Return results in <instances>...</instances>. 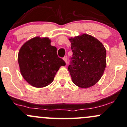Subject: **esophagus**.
Returning a JSON list of instances; mask_svg holds the SVG:
<instances>
[{"mask_svg": "<svg viewBox=\"0 0 127 127\" xmlns=\"http://www.w3.org/2000/svg\"><path fill=\"white\" fill-rule=\"evenodd\" d=\"M64 61H65V62L66 63V64H67V56H66L64 57Z\"/></svg>", "mask_w": 127, "mask_h": 127, "instance_id": "esophagus-1", "label": "esophagus"}]
</instances>
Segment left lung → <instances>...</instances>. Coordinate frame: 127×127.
<instances>
[{"label":"left lung","instance_id":"obj_1","mask_svg":"<svg viewBox=\"0 0 127 127\" xmlns=\"http://www.w3.org/2000/svg\"><path fill=\"white\" fill-rule=\"evenodd\" d=\"M73 57L68 67L73 83L83 89L97 83L106 65V51L102 43L92 35L83 33L69 38Z\"/></svg>","mask_w":127,"mask_h":127}]
</instances>
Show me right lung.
<instances>
[{
	"mask_svg": "<svg viewBox=\"0 0 127 127\" xmlns=\"http://www.w3.org/2000/svg\"><path fill=\"white\" fill-rule=\"evenodd\" d=\"M48 37H36L26 41L18 53L21 73L30 85L41 88L50 84L65 62L57 54V48L51 45Z\"/></svg>",
	"mask_w": 127,
	"mask_h": 127,
	"instance_id": "right-lung-1",
	"label": "right lung"
}]
</instances>
